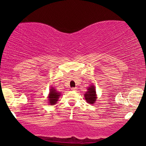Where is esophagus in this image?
Listing matches in <instances>:
<instances>
[{
  "label": "esophagus",
  "mask_w": 146,
  "mask_h": 146,
  "mask_svg": "<svg viewBox=\"0 0 146 146\" xmlns=\"http://www.w3.org/2000/svg\"><path fill=\"white\" fill-rule=\"evenodd\" d=\"M71 90L72 91H76V90H77V89H76V88H72L71 89Z\"/></svg>",
  "instance_id": "1"
}]
</instances>
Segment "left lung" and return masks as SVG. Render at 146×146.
<instances>
[{
	"label": "left lung",
	"mask_w": 146,
	"mask_h": 146,
	"mask_svg": "<svg viewBox=\"0 0 146 146\" xmlns=\"http://www.w3.org/2000/svg\"><path fill=\"white\" fill-rule=\"evenodd\" d=\"M84 97L85 99L89 104H92L95 102L96 99H97V97H96L95 88L93 86H91L88 88V91L86 93Z\"/></svg>",
	"instance_id": "left-lung-1"
}]
</instances>
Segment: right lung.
<instances>
[{
  "mask_svg": "<svg viewBox=\"0 0 146 146\" xmlns=\"http://www.w3.org/2000/svg\"><path fill=\"white\" fill-rule=\"evenodd\" d=\"M49 104L51 105H54L55 104L56 102L58 101V99L59 97H60V93L56 92V91L54 88H52L49 91Z\"/></svg>",
  "mask_w": 146,
  "mask_h": 146,
  "instance_id": "1",
  "label": "right lung"
}]
</instances>
